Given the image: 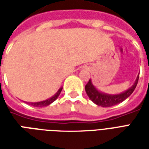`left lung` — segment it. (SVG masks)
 <instances>
[{
    "label": "left lung",
    "instance_id": "obj_1",
    "mask_svg": "<svg viewBox=\"0 0 149 149\" xmlns=\"http://www.w3.org/2000/svg\"><path fill=\"white\" fill-rule=\"evenodd\" d=\"M138 80H139V75L136 79L134 84H132L128 89L123 92L121 93L108 94L101 93L98 90L92 83V81L90 79L89 81L88 82V84L85 85V92L87 93L88 97H89V99L98 106L104 107V108L111 107L116 105L117 104L121 103L125 99H127L135 90V88L137 85Z\"/></svg>",
    "mask_w": 149,
    "mask_h": 149
}]
</instances>
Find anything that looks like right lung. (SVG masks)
Segmentation results:
<instances>
[{
    "mask_svg": "<svg viewBox=\"0 0 149 149\" xmlns=\"http://www.w3.org/2000/svg\"><path fill=\"white\" fill-rule=\"evenodd\" d=\"M62 88H60L59 90L56 92V93L54 96H52V97H50V98L47 99V100H42V101H39V102H30V103L28 102V104H29V105H32V106L39 107V108L48 106V105H49L50 104H52L53 101H55V100L57 99V97H59V95H60L61 92Z\"/></svg>",
    "mask_w": 149,
    "mask_h": 149,
    "instance_id": "add662e5",
    "label": "right lung"
}]
</instances>
